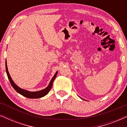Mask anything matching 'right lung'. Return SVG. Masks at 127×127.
<instances>
[{
  "label": "right lung",
  "mask_w": 127,
  "mask_h": 127,
  "mask_svg": "<svg viewBox=\"0 0 127 127\" xmlns=\"http://www.w3.org/2000/svg\"><path fill=\"white\" fill-rule=\"evenodd\" d=\"M6 73H7V77L8 78V80H9L10 82V83H11L12 87L14 88V89L15 91L17 92V93L20 94L21 95H23V96L27 97V98H41V97L44 96L46 95L48 93V92L50 91V90H51L52 86H53V81L55 80V77H56L57 73H58V72H57L55 74L54 76V77H53V79H51V81H50L48 86L47 88H45V89L41 90V91H39L29 92V91H27V90H22V89H21V88H20V87H18L14 83L13 80L11 79V77H10L9 73H8V72L6 61Z\"/></svg>",
  "instance_id": "add662e5"
}]
</instances>
